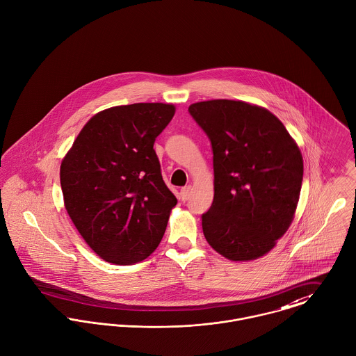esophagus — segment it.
I'll return each mask as SVG.
<instances>
[{"instance_id": "obj_1", "label": "esophagus", "mask_w": 356, "mask_h": 356, "mask_svg": "<svg viewBox=\"0 0 356 356\" xmlns=\"http://www.w3.org/2000/svg\"><path fill=\"white\" fill-rule=\"evenodd\" d=\"M190 193H191V186H186L180 190V197L183 202H186L190 197Z\"/></svg>"}]
</instances>
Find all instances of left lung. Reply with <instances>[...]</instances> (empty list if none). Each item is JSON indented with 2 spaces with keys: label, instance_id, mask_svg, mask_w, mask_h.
<instances>
[{
  "label": "left lung",
  "instance_id": "1",
  "mask_svg": "<svg viewBox=\"0 0 356 356\" xmlns=\"http://www.w3.org/2000/svg\"><path fill=\"white\" fill-rule=\"evenodd\" d=\"M188 112L213 150L214 199L202 214L207 243L231 261L268 254L299 202L303 159L296 142L273 113L243 101H203Z\"/></svg>",
  "mask_w": 356,
  "mask_h": 356
}]
</instances>
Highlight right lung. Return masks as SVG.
Returning a JSON list of instances; mask_svg holds the SVG:
<instances>
[{"mask_svg":"<svg viewBox=\"0 0 356 356\" xmlns=\"http://www.w3.org/2000/svg\"><path fill=\"white\" fill-rule=\"evenodd\" d=\"M169 104H132L92 116L61 162L65 209L102 259H146L165 234L177 199L162 180L153 149L175 115Z\"/></svg>","mask_w":356,"mask_h":356,"instance_id":"right-lung-1","label":"right lung"}]
</instances>
